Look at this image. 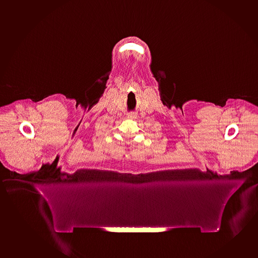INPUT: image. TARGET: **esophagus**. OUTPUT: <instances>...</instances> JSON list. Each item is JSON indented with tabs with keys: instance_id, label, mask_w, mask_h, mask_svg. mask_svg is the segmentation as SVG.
I'll list each match as a JSON object with an SVG mask.
<instances>
[{
	"instance_id": "1",
	"label": "esophagus",
	"mask_w": 258,
	"mask_h": 258,
	"mask_svg": "<svg viewBox=\"0 0 258 258\" xmlns=\"http://www.w3.org/2000/svg\"><path fill=\"white\" fill-rule=\"evenodd\" d=\"M136 117H137V115L134 112H131V113L127 114V118H129V119H134V118H136Z\"/></svg>"
}]
</instances>
